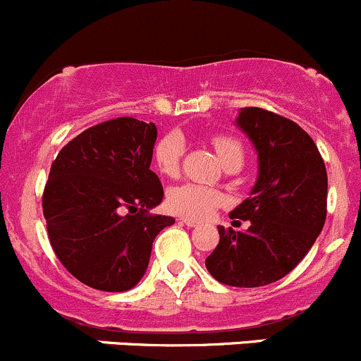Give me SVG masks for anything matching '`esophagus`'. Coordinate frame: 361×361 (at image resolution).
I'll list each match as a JSON object with an SVG mask.
<instances>
[{
    "label": "esophagus",
    "mask_w": 361,
    "mask_h": 361,
    "mask_svg": "<svg viewBox=\"0 0 361 361\" xmlns=\"http://www.w3.org/2000/svg\"><path fill=\"white\" fill-rule=\"evenodd\" d=\"M181 221H183L185 225H187V227H190V228H195V227H199V221H195V220H192V218H181Z\"/></svg>",
    "instance_id": "1"
}]
</instances>
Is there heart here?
Instances as JSON below:
<instances>
[{"label": "heart", "mask_w": 361, "mask_h": 361, "mask_svg": "<svg viewBox=\"0 0 361 361\" xmlns=\"http://www.w3.org/2000/svg\"><path fill=\"white\" fill-rule=\"evenodd\" d=\"M213 147L220 162L225 166L239 164L243 166L245 150L239 140L232 136H216L213 137ZM185 154V141L181 134L169 133L160 137L155 147L154 159L157 169L166 176H176L180 173V164ZM225 197L218 190L202 185L185 183L173 188L169 194V207L178 214L190 218H209L220 206H224Z\"/></svg>", "instance_id": "heart-1"}]
</instances>
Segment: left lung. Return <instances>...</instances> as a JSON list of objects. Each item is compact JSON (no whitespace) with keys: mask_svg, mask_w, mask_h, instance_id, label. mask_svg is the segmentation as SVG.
Returning a JSON list of instances; mask_svg holds the SVG:
<instances>
[{"mask_svg":"<svg viewBox=\"0 0 361 361\" xmlns=\"http://www.w3.org/2000/svg\"><path fill=\"white\" fill-rule=\"evenodd\" d=\"M235 123L258 155L250 197L231 211L250 227H218L220 243L206 267L224 285L255 288L285 278L314 245L325 225L329 178L318 147L293 120L243 108Z\"/></svg>","mask_w":361,"mask_h":361,"instance_id":"left-lung-1","label":"left lung"}]
</instances>
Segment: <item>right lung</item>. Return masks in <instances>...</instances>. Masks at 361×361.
Listing matches in <instances>:
<instances>
[{
	"instance_id": "right-lung-1",
	"label": "right lung",
	"mask_w": 361,
	"mask_h": 361,
	"mask_svg": "<svg viewBox=\"0 0 361 361\" xmlns=\"http://www.w3.org/2000/svg\"><path fill=\"white\" fill-rule=\"evenodd\" d=\"M155 140V123L120 116L78 134L50 167L43 190L50 245L90 288H134L147 272L154 239L174 224L150 214L164 197L150 169Z\"/></svg>"
}]
</instances>
